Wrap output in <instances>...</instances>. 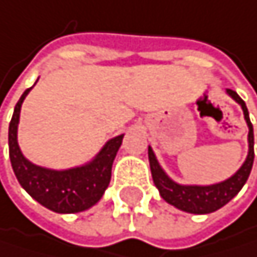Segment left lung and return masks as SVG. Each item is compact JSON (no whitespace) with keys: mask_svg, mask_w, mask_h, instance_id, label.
I'll return each instance as SVG.
<instances>
[{"mask_svg":"<svg viewBox=\"0 0 257 257\" xmlns=\"http://www.w3.org/2000/svg\"><path fill=\"white\" fill-rule=\"evenodd\" d=\"M227 93L242 107L243 110V118L247 121L248 125V155L245 162L242 164L240 169L228 179L213 184V185H182L175 182L167 176V173L162 170L159 165L152 147H149V161H150V170H152V178L159 190L161 198L169 202L170 205L193 214H207L219 210L225 204H228L247 182L253 161H254V135H253V125L248 116L247 105L240 99V96L234 92L227 88Z\"/></svg>","mask_w":257,"mask_h":257,"instance_id":"left-lung-1","label":"left lung"}]
</instances>
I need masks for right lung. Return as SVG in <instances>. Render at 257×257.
I'll list each match as a JSON object with an SVG mask.
<instances>
[{"label":"right lung","instance_id":"right-lung-1","mask_svg":"<svg viewBox=\"0 0 257 257\" xmlns=\"http://www.w3.org/2000/svg\"><path fill=\"white\" fill-rule=\"evenodd\" d=\"M30 90L32 87L27 88L17 102L9 125V156L18 182L35 201L55 213H79L93 207L110 184L111 165L122 144L124 135L107 141L101 152L81 167L52 170L35 165L21 153L17 138L21 104Z\"/></svg>","mask_w":257,"mask_h":257}]
</instances>
